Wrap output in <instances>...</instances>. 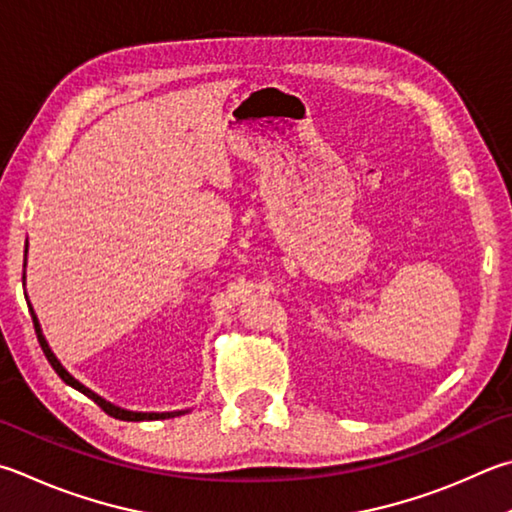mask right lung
Wrapping results in <instances>:
<instances>
[{"label":"right lung","instance_id":"1","mask_svg":"<svg viewBox=\"0 0 512 512\" xmlns=\"http://www.w3.org/2000/svg\"><path fill=\"white\" fill-rule=\"evenodd\" d=\"M26 253H29V241H26V246H24V275H22L24 284H26ZM24 295H26V293H24ZM26 297H29V295H26ZM29 311H31V318H33V324H35L37 340H40L44 356H46V360L51 362V367L55 369V374H58V376H60V378L64 380V383H67L69 387L78 389V392H82L85 396H89L91 401H94L98 407H102V410H105L109 416L120 418V421H163V418H174V416H181V414H188V412H190V410H174V412H134V410H125V407H118V405H114V403L105 401V398L98 396L96 392H91L89 387L82 385L80 380L73 378V376L69 374V371L62 367V362H60V360H58V356H55V353L51 351L49 342H46V338H44L42 327H40V320H37V315H35V311H33L31 302H29Z\"/></svg>","mask_w":512,"mask_h":512}]
</instances>
